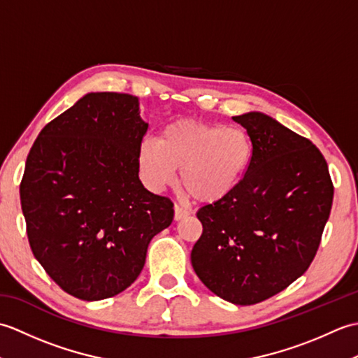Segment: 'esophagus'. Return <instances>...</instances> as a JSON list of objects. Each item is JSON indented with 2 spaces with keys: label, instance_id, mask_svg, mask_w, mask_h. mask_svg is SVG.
Masks as SVG:
<instances>
[{
  "label": "esophagus",
  "instance_id": "esophagus-1",
  "mask_svg": "<svg viewBox=\"0 0 358 358\" xmlns=\"http://www.w3.org/2000/svg\"><path fill=\"white\" fill-rule=\"evenodd\" d=\"M173 210H175L173 218L177 220V222H178V220H183V218H186L189 215V210L186 208H183V206H180V204H175Z\"/></svg>",
  "mask_w": 358,
  "mask_h": 358
}]
</instances>
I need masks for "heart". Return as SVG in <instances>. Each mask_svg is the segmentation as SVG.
Instances as JSON below:
<instances>
[{
  "instance_id": "obj_1",
  "label": "heart",
  "mask_w": 358,
  "mask_h": 358,
  "mask_svg": "<svg viewBox=\"0 0 358 358\" xmlns=\"http://www.w3.org/2000/svg\"><path fill=\"white\" fill-rule=\"evenodd\" d=\"M252 155V140L243 127L183 118L167 124L158 141H143L140 169L152 189L169 185L180 171L186 194L200 203H217L240 185Z\"/></svg>"
}]
</instances>
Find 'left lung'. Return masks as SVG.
I'll use <instances>...</instances> for the list:
<instances>
[{"instance_id":"obj_1","label":"left lung","mask_w":358,"mask_h":358,"mask_svg":"<svg viewBox=\"0 0 358 358\" xmlns=\"http://www.w3.org/2000/svg\"><path fill=\"white\" fill-rule=\"evenodd\" d=\"M234 121L254 144L252 162L226 199L203 206L192 268L210 292L255 305L306 272L320 245L334 186L322 152L262 112Z\"/></svg>"}]
</instances>
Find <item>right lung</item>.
Wrapping results in <instances>:
<instances>
[{
  "label": "right lung",
  "mask_w": 358,
  "mask_h": 358,
  "mask_svg": "<svg viewBox=\"0 0 358 358\" xmlns=\"http://www.w3.org/2000/svg\"><path fill=\"white\" fill-rule=\"evenodd\" d=\"M148 123L138 98L90 92L45 124L26 162L20 196L35 258L77 299L104 300L131 286L173 203L140 181Z\"/></svg>",
  "instance_id": "right-lung-1"
}]
</instances>
